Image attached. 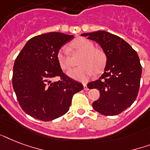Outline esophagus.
Instances as JSON below:
<instances>
[{"label":"esophagus","instance_id":"esophagus-1","mask_svg":"<svg viewBox=\"0 0 150 150\" xmlns=\"http://www.w3.org/2000/svg\"><path fill=\"white\" fill-rule=\"evenodd\" d=\"M83 86H84L85 90H89V88L87 87V86H86V83H84V84H83Z\"/></svg>","mask_w":150,"mask_h":150}]
</instances>
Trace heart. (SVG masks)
I'll return each instance as SVG.
<instances>
[{
  "label": "heart",
  "instance_id": "heart-1",
  "mask_svg": "<svg viewBox=\"0 0 150 150\" xmlns=\"http://www.w3.org/2000/svg\"><path fill=\"white\" fill-rule=\"evenodd\" d=\"M71 48L75 53L82 54L79 64V67L69 71L68 75L78 81L86 82L93 75L98 74L104 68L107 62L105 52L99 47H94V44L88 39L79 37L71 43ZM57 59L61 69L68 70L72 65L71 58L65 47H62L57 51Z\"/></svg>",
  "mask_w": 150,
  "mask_h": 150
}]
</instances>
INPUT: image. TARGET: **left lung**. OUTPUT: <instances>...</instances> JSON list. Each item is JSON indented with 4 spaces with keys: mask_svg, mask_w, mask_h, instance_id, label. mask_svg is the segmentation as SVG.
<instances>
[{
    "mask_svg": "<svg viewBox=\"0 0 150 150\" xmlns=\"http://www.w3.org/2000/svg\"><path fill=\"white\" fill-rule=\"evenodd\" d=\"M98 43L107 56L104 72L89 82V89L100 90L93 103L96 111L107 116L121 114L132 104L139 93L142 66L137 53L121 37L106 31L82 34Z\"/></svg>",
    "mask_w": 150,
    "mask_h": 150,
    "instance_id": "left-lung-1",
    "label": "left lung"
}]
</instances>
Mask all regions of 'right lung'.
Here are the masks:
<instances>
[{
	"mask_svg": "<svg viewBox=\"0 0 150 150\" xmlns=\"http://www.w3.org/2000/svg\"><path fill=\"white\" fill-rule=\"evenodd\" d=\"M73 38L56 32L34 36L15 59L13 88L22 109L29 116L43 121L63 116L73 95L83 89L82 84L62 71L57 59V51ZM57 76L60 80L52 82Z\"/></svg>",
	"mask_w": 150,
	"mask_h": 150,
	"instance_id": "1",
	"label": "right lung"
}]
</instances>
